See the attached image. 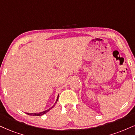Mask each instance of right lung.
<instances>
[{
	"instance_id": "right-lung-1",
	"label": "right lung",
	"mask_w": 135,
	"mask_h": 135,
	"mask_svg": "<svg viewBox=\"0 0 135 135\" xmlns=\"http://www.w3.org/2000/svg\"><path fill=\"white\" fill-rule=\"evenodd\" d=\"M58 98H59V95H58L57 98V99H56V103H54V105H53L51 108H50L49 109H48L47 110H46V111H42V112H41V113H26V114H29V115H30V116H42V115H43V114H46V113L48 112V111H49L50 110V109H51L52 108L54 107V106L56 105V103H57V100H58Z\"/></svg>"
}]
</instances>
